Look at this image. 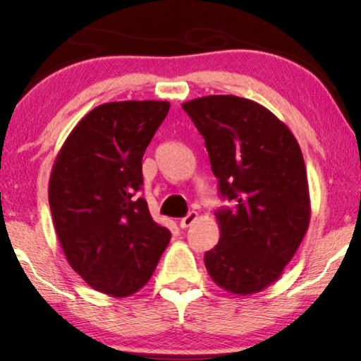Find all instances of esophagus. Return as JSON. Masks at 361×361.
<instances>
[{"label":"esophagus","instance_id":"obj_1","mask_svg":"<svg viewBox=\"0 0 361 361\" xmlns=\"http://www.w3.org/2000/svg\"><path fill=\"white\" fill-rule=\"evenodd\" d=\"M197 219H199V214H197V212H189V214H187V216H184V219H180V221H179L180 228H189V226H192V225L195 224Z\"/></svg>","mask_w":361,"mask_h":361}]
</instances>
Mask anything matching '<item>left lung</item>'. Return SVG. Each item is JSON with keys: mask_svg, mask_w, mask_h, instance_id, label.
<instances>
[{"mask_svg": "<svg viewBox=\"0 0 361 361\" xmlns=\"http://www.w3.org/2000/svg\"><path fill=\"white\" fill-rule=\"evenodd\" d=\"M182 108L204 136L220 194L235 202L215 214L220 240L205 253V268L226 293H259L279 279L309 228L299 142L284 121L248 98L209 95Z\"/></svg>", "mask_w": 361, "mask_h": 361, "instance_id": "left-lung-1", "label": "left lung"}]
</instances>
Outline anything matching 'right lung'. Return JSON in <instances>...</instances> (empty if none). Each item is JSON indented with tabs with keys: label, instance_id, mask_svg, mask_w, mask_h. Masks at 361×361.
I'll use <instances>...</instances> for the list:
<instances>
[{
	"label": "right lung",
	"instance_id": "obj_1",
	"mask_svg": "<svg viewBox=\"0 0 361 361\" xmlns=\"http://www.w3.org/2000/svg\"><path fill=\"white\" fill-rule=\"evenodd\" d=\"M169 102L103 103L63 141L49 179L59 243L92 289L126 298L151 279L171 231L152 220L142 185V154Z\"/></svg>",
	"mask_w": 361,
	"mask_h": 361
}]
</instances>
